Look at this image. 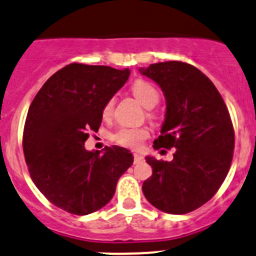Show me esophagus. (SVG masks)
I'll return each instance as SVG.
<instances>
[{"label": "esophagus", "mask_w": 256, "mask_h": 256, "mask_svg": "<svg viewBox=\"0 0 256 256\" xmlns=\"http://www.w3.org/2000/svg\"><path fill=\"white\" fill-rule=\"evenodd\" d=\"M133 157H134V164L144 161V156H142V154H133Z\"/></svg>", "instance_id": "obj_1"}]
</instances>
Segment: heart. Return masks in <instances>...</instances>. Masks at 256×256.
I'll return each mask as SVG.
<instances>
[{"label":"heart","mask_w":256,"mask_h":256,"mask_svg":"<svg viewBox=\"0 0 256 256\" xmlns=\"http://www.w3.org/2000/svg\"><path fill=\"white\" fill-rule=\"evenodd\" d=\"M130 90H132L133 95L138 99V102L146 108H154L160 100L158 90L152 85L151 82L146 81V80H136L130 86ZM112 108H114V100H108L104 110H102L105 116H109L112 114ZM147 137H148V130L146 126H122L110 134V140L114 144L132 150L140 148Z\"/></svg>","instance_id":"obj_1"}]
</instances>
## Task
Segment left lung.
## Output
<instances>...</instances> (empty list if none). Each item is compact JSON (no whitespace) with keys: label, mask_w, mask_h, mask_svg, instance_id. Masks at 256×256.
I'll return each instance as SVG.
<instances>
[{"label":"left lung","mask_w":256,"mask_h":256,"mask_svg":"<svg viewBox=\"0 0 256 256\" xmlns=\"http://www.w3.org/2000/svg\"><path fill=\"white\" fill-rule=\"evenodd\" d=\"M140 71L160 86L166 99L154 148H175L170 162L146 157L152 176L142 192L157 210L189 213L207 203L228 174L235 147L228 109L213 82L194 66L170 60Z\"/></svg>","instance_id":"8db88e82"}]
</instances>
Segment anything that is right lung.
<instances>
[{
    "label": "right lung",
    "instance_id": "obj_1",
    "mask_svg": "<svg viewBox=\"0 0 256 256\" xmlns=\"http://www.w3.org/2000/svg\"><path fill=\"white\" fill-rule=\"evenodd\" d=\"M130 77V70L71 63L38 91L28 112L22 150L32 180L50 203L85 216L106 206L133 156L119 146L86 151L108 100Z\"/></svg>",
    "mask_w": 256,
    "mask_h": 256
}]
</instances>
